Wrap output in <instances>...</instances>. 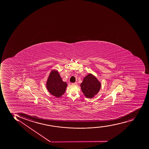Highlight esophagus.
Listing matches in <instances>:
<instances>
[{"label": "esophagus", "mask_w": 149, "mask_h": 149, "mask_svg": "<svg viewBox=\"0 0 149 149\" xmlns=\"http://www.w3.org/2000/svg\"><path fill=\"white\" fill-rule=\"evenodd\" d=\"M72 85H77V82H74V83H72Z\"/></svg>", "instance_id": "obj_1"}]
</instances>
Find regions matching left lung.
<instances>
[{
  "mask_svg": "<svg viewBox=\"0 0 149 149\" xmlns=\"http://www.w3.org/2000/svg\"><path fill=\"white\" fill-rule=\"evenodd\" d=\"M101 85V83L95 76L89 74L84 77L81 87L86 97L93 98L99 92Z\"/></svg>",
  "mask_w": 149,
  "mask_h": 149,
  "instance_id": "left-lung-1",
  "label": "left lung"
}]
</instances>
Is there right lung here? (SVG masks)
<instances>
[{"label": "right lung", "mask_w": 149, "mask_h": 149, "mask_svg": "<svg viewBox=\"0 0 149 149\" xmlns=\"http://www.w3.org/2000/svg\"><path fill=\"white\" fill-rule=\"evenodd\" d=\"M48 91L56 97H61L65 93L67 84L62 80L60 74L56 70H52L46 83Z\"/></svg>", "instance_id": "right-lung-1"}]
</instances>
